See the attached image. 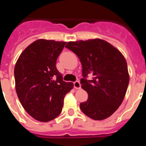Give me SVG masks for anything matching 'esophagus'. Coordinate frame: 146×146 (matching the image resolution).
I'll use <instances>...</instances> for the list:
<instances>
[{
	"label": "esophagus",
	"instance_id": "esophagus-1",
	"mask_svg": "<svg viewBox=\"0 0 146 146\" xmlns=\"http://www.w3.org/2000/svg\"><path fill=\"white\" fill-rule=\"evenodd\" d=\"M73 84H74V88L76 89H80L81 88V84H80L79 81H76Z\"/></svg>",
	"mask_w": 146,
	"mask_h": 146
}]
</instances>
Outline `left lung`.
<instances>
[{
  "label": "left lung",
  "mask_w": 146,
  "mask_h": 146,
  "mask_svg": "<svg viewBox=\"0 0 146 146\" xmlns=\"http://www.w3.org/2000/svg\"><path fill=\"white\" fill-rule=\"evenodd\" d=\"M65 47L76 53L82 65L81 87L88 93L81 111L94 120H103L116 111L125 98L129 76L126 60L119 50L102 39L69 42ZM91 74L92 80L85 78Z\"/></svg>",
  "instance_id": "obj_1"
}]
</instances>
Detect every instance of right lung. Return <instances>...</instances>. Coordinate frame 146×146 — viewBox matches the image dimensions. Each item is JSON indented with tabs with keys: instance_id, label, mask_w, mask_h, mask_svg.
I'll return each mask as SVG.
<instances>
[{
	"instance_id": "right-lung-1",
	"label": "right lung",
	"mask_w": 146,
	"mask_h": 146,
	"mask_svg": "<svg viewBox=\"0 0 146 146\" xmlns=\"http://www.w3.org/2000/svg\"><path fill=\"white\" fill-rule=\"evenodd\" d=\"M65 42L39 39L20 54L14 68L16 92L27 112L39 122H49L60 114L65 94L73 88L62 81L57 58Z\"/></svg>"
}]
</instances>
